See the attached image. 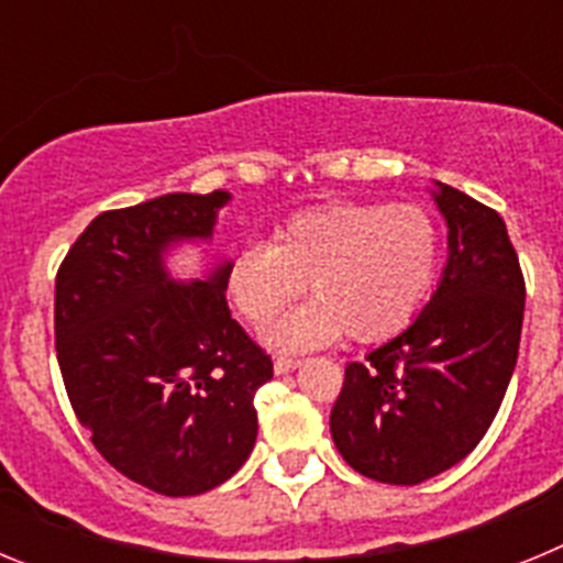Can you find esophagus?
Returning <instances> with one entry per match:
<instances>
[{"mask_svg": "<svg viewBox=\"0 0 563 563\" xmlns=\"http://www.w3.org/2000/svg\"><path fill=\"white\" fill-rule=\"evenodd\" d=\"M298 357H287V355H276V361H273V369H276V375H287V372H292L298 366Z\"/></svg>", "mask_w": 563, "mask_h": 563, "instance_id": "esophagus-1", "label": "esophagus"}]
</instances>
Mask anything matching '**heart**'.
<instances>
[{
	"mask_svg": "<svg viewBox=\"0 0 563 563\" xmlns=\"http://www.w3.org/2000/svg\"><path fill=\"white\" fill-rule=\"evenodd\" d=\"M440 267V225L426 208L332 202L310 208L251 245L228 267V296L251 327L273 318L310 287L312 301L267 332L276 346H312L346 332L375 343L409 327Z\"/></svg>",
	"mask_w": 563,
	"mask_h": 563,
	"instance_id": "1",
	"label": "heart"
}]
</instances>
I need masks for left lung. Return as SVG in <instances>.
<instances>
[{
  "instance_id": "8db88e82",
  "label": "left lung",
  "mask_w": 563,
  "mask_h": 563,
  "mask_svg": "<svg viewBox=\"0 0 563 563\" xmlns=\"http://www.w3.org/2000/svg\"><path fill=\"white\" fill-rule=\"evenodd\" d=\"M449 265L400 335L346 366L330 415L335 449L357 474L420 485L490 429L519 357L525 276L505 220L437 183Z\"/></svg>"
}]
</instances>
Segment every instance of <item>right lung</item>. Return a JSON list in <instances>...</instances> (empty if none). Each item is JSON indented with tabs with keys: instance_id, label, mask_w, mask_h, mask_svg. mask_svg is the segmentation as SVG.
<instances>
[{
	"instance_id": "right-lung-1",
	"label": "right lung",
	"mask_w": 563,
	"mask_h": 563,
	"mask_svg": "<svg viewBox=\"0 0 563 563\" xmlns=\"http://www.w3.org/2000/svg\"><path fill=\"white\" fill-rule=\"evenodd\" d=\"M225 191L166 194L98 213L56 273V355L98 454L163 496L222 485L256 442L273 361L231 318L228 267L174 285L163 251L208 239Z\"/></svg>"
}]
</instances>
